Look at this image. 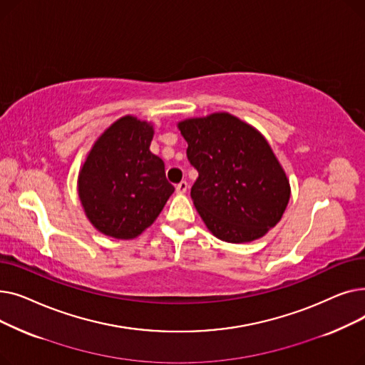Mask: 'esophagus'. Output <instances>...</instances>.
Returning a JSON list of instances; mask_svg holds the SVG:
<instances>
[{
    "label": "esophagus",
    "mask_w": 365,
    "mask_h": 365,
    "mask_svg": "<svg viewBox=\"0 0 365 365\" xmlns=\"http://www.w3.org/2000/svg\"><path fill=\"white\" fill-rule=\"evenodd\" d=\"M186 190H187V183H186L185 180L180 182V183L176 186V194H179V195L186 194Z\"/></svg>",
    "instance_id": "obj_1"
}]
</instances>
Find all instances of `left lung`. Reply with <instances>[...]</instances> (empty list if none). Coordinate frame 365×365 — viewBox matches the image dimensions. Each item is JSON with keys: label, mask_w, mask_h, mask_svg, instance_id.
Wrapping results in <instances>:
<instances>
[{"label": "left lung", "mask_w": 365, "mask_h": 365, "mask_svg": "<svg viewBox=\"0 0 365 365\" xmlns=\"http://www.w3.org/2000/svg\"><path fill=\"white\" fill-rule=\"evenodd\" d=\"M198 179L190 198L216 238L252 242L267 234L290 201V182L263 134L227 112L178 123Z\"/></svg>", "instance_id": "obj_1"}]
</instances>
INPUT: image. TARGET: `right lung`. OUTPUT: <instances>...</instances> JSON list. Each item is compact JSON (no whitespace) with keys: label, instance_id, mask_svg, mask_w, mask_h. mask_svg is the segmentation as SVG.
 <instances>
[{"label":"right lung","instance_id":"1","mask_svg":"<svg viewBox=\"0 0 365 365\" xmlns=\"http://www.w3.org/2000/svg\"><path fill=\"white\" fill-rule=\"evenodd\" d=\"M153 125L133 115L112 123L87 153L78 197L90 223L115 240L138 238L160 216L175 187L149 146Z\"/></svg>","mask_w":365,"mask_h":365}]
</instances>
